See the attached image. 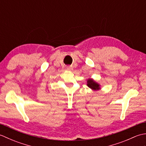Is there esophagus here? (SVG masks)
I'll return each mask as SVG.
<instances>
[{
  "mask_svg": "<svg viewBox=\"0 0 146 146\" xmlns=\"http://www.w3.org/2000/svg\"><path fill=\"white\" fill-rule=\"evenodd\" d=\"M66 69L68 70H73V67L71 66H66Z\"/></svg>",
  "mask_w": 146,
  "mask_h": 146,
  "instance_id": "34e87169",
  "label": "esophagus"
}]
</instances>
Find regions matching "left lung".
Wrapping results in <instances>:
<instances>
[{"instance_id": "obj_1", "label": "left lung", "mask_w": 146, "mask_h": 146, "mask_svg": "<svg viewBox=\"0 0 146 146\" xmlns=\"http://www.w3.org/2000/svg\"><path fill=\"white\" fill-rule=\"evenodd\" d=\"M87 85L88 87H90L93 90H97L100 89V87H99V85L97 84V83H95L94 80H92V79L88 80Z\"/></svg>"}]
</instances>
